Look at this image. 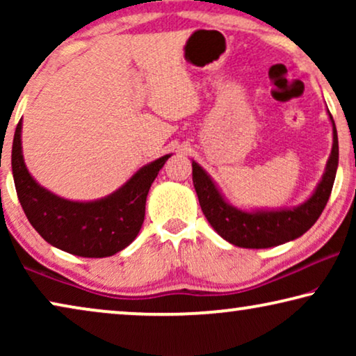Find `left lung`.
I'll use <instances>...</instances> for the list:
<instances>
[{
    "instance_id": "1",
    "label": "left lung",
    "mask_w": 356,
    "mask_h": 356,
    "mask_svg": "<svg viewBox=\"0 0 356 356\" xmlns=\"http://www.w3.org/2000/svg\"><path fill=\"white\" fill-rule=\"evenodd\" d=\"M334 144L332 152L325 165L324 177L308 201L295 209L284 211L245 212L228 204L218 191L211 177L193 162V183L197 193L199 204L209 223L223 240L240 248H272L291 241L309 230L323 213L332 191L335 173L339 165V139L332 115Z\"/></svg>"
}]
</instances>
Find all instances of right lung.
<instances>
[{"label": "right lung", "instance_id": "add662e5", "mask_svg": "<svg viewBox=\"0 0 356 356\" xmlns=\"http://www.w3.org/2000/svg\"><path fill=\"white\" fill-rule=\"evenodd\" d=\"M22 120L13 140V177L31 225L51 246L81 257H106L124 250L143 227L145 199L170 155L139 168L128 183L99 201L74 202L47 191L31 177L21 147Z\"/></svg>", "mask_w": 356, "mask_h": 356}]
</instances>
